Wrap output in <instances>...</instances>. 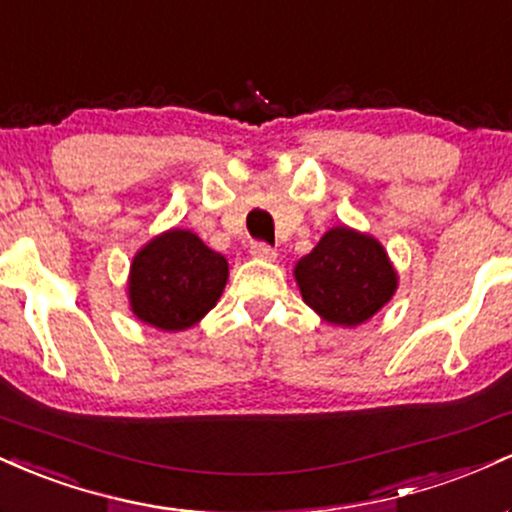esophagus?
Returning a JSON list of instances; mask_svg holds the SVG:
<instances>
[{
	"instance_id": "1",
	"label": "esophagus",
	"mask_w": 512,
	"mask_h": 512,
	"mask_svg": "<svg viewBox=\"0 0 512 512\" xmlns=\"http://www.w3.org/2000/svg\"><path fill=\"white\" fill-rule=\"evenodd\" d=\"M251 256L261 258V261H275V258H278V251H275L273 246L258 242V244L251 246Z\"/></svg>"
}]
</instances>
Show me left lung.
Here are the masks:
<instances>
[{"label": "left lung", "mask_w": 512, "mask_h": 512, "mask_svg": "<svg viewBox=\"0 0 512 512\" xmlns=\"http://www.w3.org/2000/svg\"><path fill=\"white\" fill-rule=\"evenodd\" d=\"M294 280L306 306L333 326H362L393 299L398 270L371 234L330 227L311 254L299 258Z\"/></svg>", "instance_id": "left-lung-1"}]
</instances>
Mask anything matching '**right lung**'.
Instances as JSON below:
<instances>
[{
  "label": "right lung",
  "mask_w": 512,
  "mask_h": 512,
  "mask_svg": "<svg viewBox=\"0 0 512 512\" xmlns=\"http://www.w3.org/2000/svg\"><path fill=\"white\" fill-rule=\"evenodd\" d=\"M230 266L191 230L172 227L136 251L129 268V309L165 333L196 326L218 304Z\"/></svg>",
  "instance_id": "obj_1"
}]
</instances>
